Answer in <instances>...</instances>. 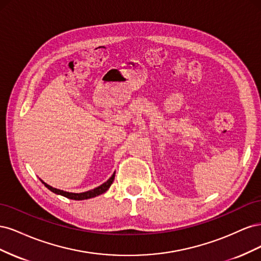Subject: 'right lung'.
Here are the masks:
<instances>
[{
  "label": "right lung",
  "instance_id": "right-lung-1",
  "mask_svg": "<svg viewBox=\"0 0 261 261\" xmlns=\"http://www.w3.org/2000/svg\"><path fill=\"white\" fill-rule=\"evenodd\" d=\"M114 176H115V173H113V175L110 177L106 183H103L102 185L96 187L91 189V191H88V192H85V193H80V194H76V193H68V192H64V191H61V189H58V188H54L50 185H48L46 183H44V181L42 179H40L42 181V184H44V186L50 189L51 192H53L54 194H58V195H61V196H64L66 197V198H69V199H73V200H84V199H89V198H93V197L96 196H99L101 194L106 193L108 189L110 188V186H111V184L113 183L114 180Z\"/></svg>",
  "mask_w": 261,
  "mask_h": 261
}]
</instances>
